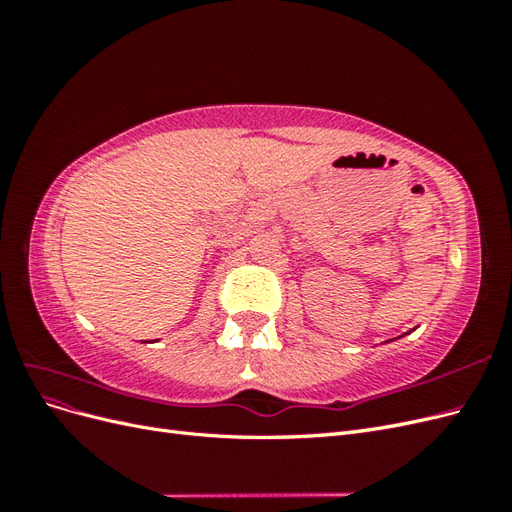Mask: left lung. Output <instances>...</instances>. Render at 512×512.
<instances>
[{
    "label": "left lung",
    "instance_id": "obj_1",
    "mask_svg": "<svg viewBox=\"0 0 512 512\" xmlns=\"http://www.w3.org/2000/svg\"><path fill=\"white\" fill-rule=\"evenodd\" d=\"M412 331H414V329H412ZM412 331H410V333H412ZM404 335H408V333H404ZM404 335H401V337H404ZM389 342H393V339H389Z\"/></svg>",
    "mask_w": 512,
    "mask_h": 512
}]
</instances>
